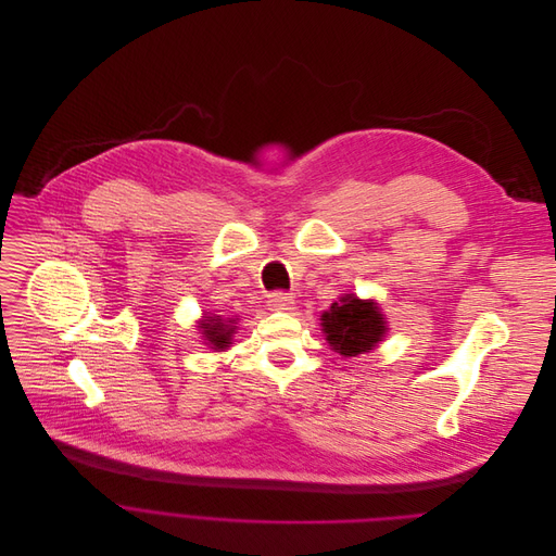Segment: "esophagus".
Masks as SVG:
<instances>
[{
    "mask_svg": "<svg viewBox=\"0 0 556 556\" xmlns=\"http://www.w3.org/2000/svg\"><path fill=\"white\" fill-rule=\"evenodd\" d=\"M269 306L274 311H289L293 306V298L289 293H282V291H276L269 295Z\"/></svg>",
    "mask_w": 556,
    "mask_h": 556,
    "instance_id": "1",
    "label": "esophagus"
}]
</instances>
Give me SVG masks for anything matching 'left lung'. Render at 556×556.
I'll list each match as a JSON object with an SVG mask.
<instances>
[{
  "mask_svg": "<svg viewBox=\"0 0 556 556\" xmlns=\"http://www.w3.org/2000/svg\"><path fill=\"white\" fill-rule=\"evenodd\" d=\"M321 330L332 351L344 357H357L370 353L386 338L388 328L377 302L346 293L321 313Z\"/></svg>",
  "mask_w": 556,
  "mask_h": 556,
  "instance_id": "1",
  "label": "left lung"
}]
</instances>
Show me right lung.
<instances>
[{
	"label": "right lung",
	"mask_w": 556,
	"mask_h": 556,
	"mask_svg": "<svg viewBox=\"0 0 556 556\" xmlns=\"http://www.w3.org/2000/svg\"><path fill=\"white\" fill-rule=\"evenodd\" d=\"M199 328L210 349L226 351L232 344V336L237 332V317L224 319L220 315H207L205 319H201Z\"/></svg>",
	"instance_id": "obj_1"
}]
</instances>
